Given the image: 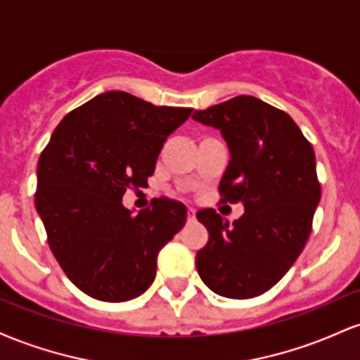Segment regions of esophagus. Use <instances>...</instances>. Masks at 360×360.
Here are the masks:
<instances>
[{
	"mask_svg": "<svg viewBox=\"0 0 360 360\" xmlns=\"http://www.w3.org/2000/svg\"><path fill=\"white\" fill-rule=\"evenodd\" d=\"M188 220L189 221L196 220V210H194V208H188Z\"/></svg>",
	"mask_w": 360,
	"mask_h": 360,
	"instance_id": "34e87169",
	"label": "esophagus"
}]
</instances>
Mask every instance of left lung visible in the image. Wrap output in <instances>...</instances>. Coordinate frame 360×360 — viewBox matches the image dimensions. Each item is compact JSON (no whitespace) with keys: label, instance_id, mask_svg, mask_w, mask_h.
Here are the masks:
<instances>
[{"label":"left lung","instance_id":"8db88e82","mask_svg":"<svg viewBox=\"0 0 360 360\" xmlns=\"http://www.w3.org/2000/svg\"><path fill=\"white\" fill-rule=\"evenodd\" d=\"M193 118L218 128L229 143L232 159L218 191L223 203L245 208L232 225L213 208L196 213L210 235L196 269L217 295L254 298L286 274L311 233L321 196L315 152L288 113L254 96H235Z\"/></svg>","mask_w":360,"mask_h":360}]
</instances>
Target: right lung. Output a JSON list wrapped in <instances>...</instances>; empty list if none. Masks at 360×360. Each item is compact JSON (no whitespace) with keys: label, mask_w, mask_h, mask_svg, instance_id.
<instances>
[{"label":"right lung","mask_w":360,"mask_h":360,"mask_svg":"<svg viewBox=\"0 0 360 360\" xmlns=\"http://www.w3.org/2000/svg\"><path fill=\"white\" fill-rule=\"evenodd\" d=\"M191 111L108 91L65 115L40 154L35 206L49 247L91 298L120 303L154 283L157 254L184 226L186 206L162 196L134 214L122 198L146 188Z\"/></svg>","instance_id":"1"}]
</instances>
